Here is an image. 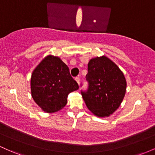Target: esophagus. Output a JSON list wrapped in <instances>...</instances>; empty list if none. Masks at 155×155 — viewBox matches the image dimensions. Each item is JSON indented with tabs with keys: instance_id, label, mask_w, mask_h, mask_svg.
<instances>
[{
	"instance_id": "1",
	"label": "esophagus",
	"mask_w": 155,
	"mask_h": 155,
	"mask_svg": "<svg viewBox=\"0 0 155 155\" xmlns=\"http://www.w3.org/2000/svg\"><path fill=\"white\" fill-rule=\"evenodd\" d=\"M75 80L76 81V82L78 83V84H79V83H80V79H79V77H76Z\"/></svg>"
}]
</instances>
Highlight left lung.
I'll list each match as a JSON object with an SVG mask.
<instances>
[{"instance_id": "1", "label": "left lung", "mask_w": 155, "mask_h": 155, "mask_svg": "<svg viewBox=\"0 0 155 155\" xmlns=\"http://www.w3.org/2000/svg\"><path fill=\"white\" fill-rule=\"evenodd\" d=\"M87 92H81L86 106L93 115L109 117L124 98L127 81L116 64L106 56L92 58L87 64Z\"/></svg>"}]
</instances>
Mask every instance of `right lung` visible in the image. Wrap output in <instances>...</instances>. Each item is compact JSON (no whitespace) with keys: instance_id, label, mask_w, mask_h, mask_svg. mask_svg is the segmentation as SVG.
I'll return each instance as SVG.
<instances>
[{"instance_id":"add662e5","label":"right lung","mask_w":155,"mask_h":155,"mask_svg":"<svg viewBox=\"0 0 155 155\" xmlns=\"http://www.w3.org/2000/svg\"><path fill=\"white\" fill-rule=\"evenodd\" d=\"M79 85L59 57L48 55L35 68L31 77V93L35 103L48 113L58 112L68 102V95Z\"/></svg>"}]
</instances>
